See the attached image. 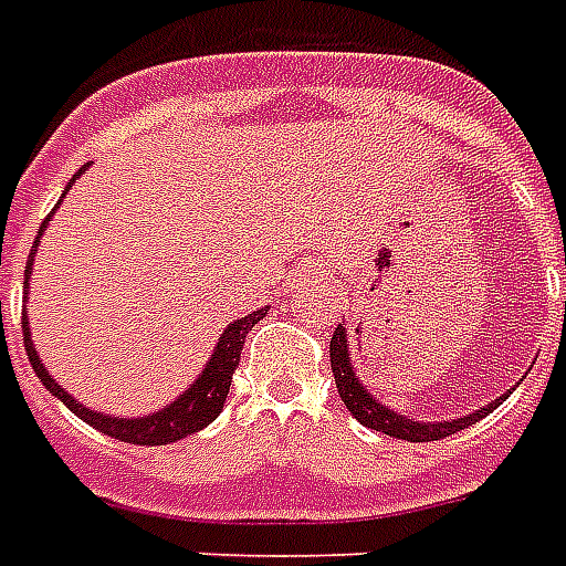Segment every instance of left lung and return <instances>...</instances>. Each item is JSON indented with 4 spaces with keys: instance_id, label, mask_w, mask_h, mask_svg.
<instances>
[{
    "instance_id": "left-lung-1",
    "label": "left lung",
    "mask_w": 566,
    "mask_h": 566,
    "mask_svg": "<svg viewBox=\"0 0 566 566\" xmlns=\"http://www.w3.org/2000/svg\"><path fill=\"white\" fill-rule=\"evenodd\" d=\"M566 264V261H564ZM328 358H332V373H335V385L337 394L344 399V405L349 408L355 420L367 426V429L385 431L390 438L399 440H411V443H426V440H440L449 438V434H455V431L467 429V426H473L482 417L493 411V408H500L502 399L514 390L511 387L509 394H502L500 399H493V402L482 405V411H470L464 417H455V420H413L408 413L396 411V408H387L381 399L367 390L358 373H355L353 355H349V337H346V323L335 328V335H332V344H328Z\"/></svg>"
}]
</instances>
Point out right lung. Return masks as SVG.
<instances>
[{"label": "right lung", "instance_id": "add662e5", "mask_svg": "<svg viewBox=\"0 0 566 566\" xmlns=\"http://www.w3.org/2000/svg\"><path fill=\"white\" fill-rule=\"evenodd\" d=\"M91 164H84L82 170L75 172L73 179L66 181V190L73 188L75 179L87 170ZM66 190L61 193L57 205L64 202ZM52 213L55 208L49 211V217L40 222L38 229V238H34V247L29 252V261H25V282H22V302H29V279H31V270H34V255H38V243L43 238V231H46L49 220H52ZM266 308H258L247 317L234 319L226 326V332L220 335L217 346H213L211 358L208 364L202 367V373L193 378V385L188 390H181L172 402H167L164 408L158 411L146 413V417H117V413H105V411H93L87 405H82L75 399L73 394H66L64 385H57L55 378L49 376V370L43 367L40 361L38 349H34V340H31V332H29V317H25V308H22V340H25V353H29V361H31V370L38 373V378L46 385V390L55 399L70 408V411L84 420L87 426H93L96 431L102 434H108V438H117L123 443H137V447H164V443H176V440L188 438L193 431H202L205 426H211L217 417H220L222 405H226V396H229V387H231V373L238 370L240 364V349L247 344V335L252 332L258 319H264Z\"/></svg>", "mask_w": 566, "mask_h": 566}]
</instances>
